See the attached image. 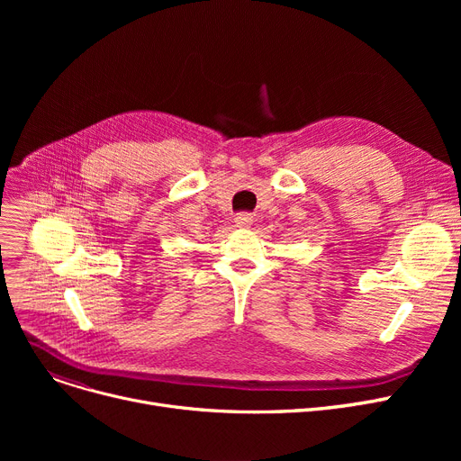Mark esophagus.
Instances as JSON below:
<instances>
[{
    "label": "esophagus",
    "mask_w": 461,
    "mask_h": 461,
    "mask_svg": "<svg viewBox=\"0 0 461 461\" xmlns=\"http://www.w3.org/2000/svg\"><path fill=\"white\" fill-rule=\"evenodd\" d=\"M235 224H237V228L247 230L254 224V216L250 212H240V214L235 216Z\"/></svg>",
    "instance_id": "esophagus-1"
}]
</instances>
